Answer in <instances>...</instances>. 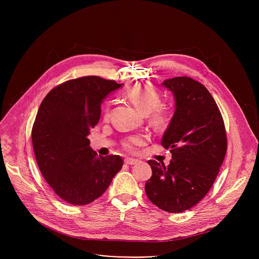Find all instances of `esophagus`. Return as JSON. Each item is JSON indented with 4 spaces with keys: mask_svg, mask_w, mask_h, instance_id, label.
I'll list each match as a JSON object with an SVG mask.
<instances>
[{
    "mask_svg": "<svg viewBox=\"0 0 259 259\" xmlns=\"http://www.w3.org/2000/svg\"><path fill=\"white\" fill-rule=\"evenodd\" d=\"M124 162H125V164H127V165H136V164L139 163L138 160H136V159H130V158L125 159Z\"/></svg>",
    "mask_w": 259,
    "mask_h": 259,
    "instance_id": "obj_1",
    "label": "esophagus"
}]
</instances>
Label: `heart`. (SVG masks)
<instances>
[{
	"instance_id": "1",
	"label": "heart",
	"mask_w": 259,
	"mask_h": 259,
	"mask_svg": "<svg viewBox=\"0 0 259 259\" xmlns=\"http://www.w3.org/2000/svg\"><path fill=\"white\" fill-rule=\"evenodd\" d=\"M126 96L142 115L147 116L149 122L155 128L160 129L168 124L169 109L167 106L161 104L160 94L155 89L145 85H136L127 90ZM108 118L109 109L105 107L103 119L108 120ZM144 142L145 137L143 135H133L126 138L122 142V146L125 151L134 153Z\"/></svg>"
}]
</instances>
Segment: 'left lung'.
Here are the masks:
<instances>
[{"instance_id":"obj_1","label":"left lung","mask_w":259,"mask_h":259,"mask_svg":"<svg viewBox=\"0 0 259 259\" xmlns=\"http://www.w3.org/2000/svg\"><path fill=\"white\" fill-rule=\"evenodd\" d=\"M175 97V112L162 138L172 159L168 166L151 160L145 193L160 209L178 213L197 205L209 192L223 165L227 132L223 116L207 88L189 77L164 81Z\"/></svg>"}]
</instances>
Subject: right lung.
<instances>
[{
	"label": "right lung",
	"mask_w": 259,
	"mask_h": 259,
	"mask_svg": "<svg viewBox=\"0 0 259 259\" xmlns=\"http://www.w3.org/2000/svg\"><path fill=\"white\" fill-rule=\"evenodd\" d=\"M122 85L97 76L69 80L39 107L31 130L35 160L54 193L69 204L98 199L122 169L120 156L98 157L87 138L99 121L102 100Z\"/></svg>",
	"instance_id": "1"
}]
</instances>
